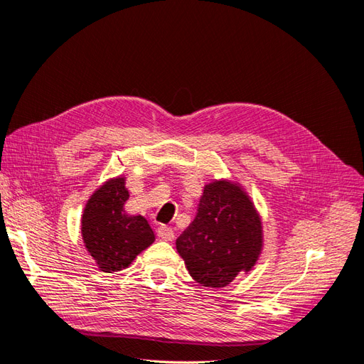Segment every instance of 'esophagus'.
Here are the masks:
<instances>
[{
    "label": "esophagus",
    "mask_w": 364,
    "mask_h": 364,
    "mask_svg": "<svg viewBox=\"0 0 364 364\" xmlns=\"http://www.w3.org/2000/svg\"><path fill=\"white\" fill-rule=\"evenodd\" d=\"M158 237L165 240V241H171L174 238V232H173L171 228L162 225V226L158 228Z\"/></svg>",
    "instance_id": "1"
}]
</instances>
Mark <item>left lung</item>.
<instances>
[{
	"instance_id": "left-lung-1",
	"label": "left lung",
	"mask_w": 364,
	"mask_h": 364,
	"mask_svg": "<svg viewBox=\"0 0 364 364\" xmlns=\"http://www.w3.org/2000/svg\"><path fill=\"white\" fill-rule=\"evenodd\" d=\"M262 237L261 217L243 186L215 179L205 185L197 214L176 249L196 282L220 289L253 269Z\"/></svg>"
}]
</instances>
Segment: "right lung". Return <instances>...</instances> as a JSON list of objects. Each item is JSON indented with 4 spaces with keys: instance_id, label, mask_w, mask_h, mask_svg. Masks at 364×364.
<instances>
[{
    "instance_id": "1",
    "label": "right lung",
    "mask_w": 364,
    "mask_h": 364,
    "mask_svg": "<svg viewBox=\"0 0 364 364\" xmlns=\"http://www.w3.org/2000/svg\"><path fill=\"white\" fill-rule=\"evenodd\" d=\"M127 199L126 178L118 176L98 186L83 209V246L105 273L127 269L155 241L146 217L124 211Z\"/></svg>"
}]
</instances>
